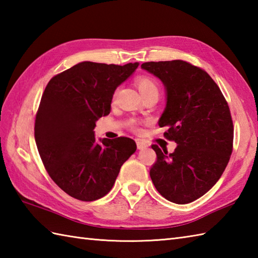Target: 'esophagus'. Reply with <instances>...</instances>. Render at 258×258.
Returning <instances> with one entry per match:
<instances>
[{"label":"esophagus","mask_w":258,"mask_h":258,"mask_svg":"<svg viewBox=\"0 0 258 258\" xmlns=\"http://www.w3.org/2000/svg\"><path fill=\"white\" fill-rule=\"evenodd\" d=\"M136 145H138V149L139 150H143V149H145V147L147 146L143 141H141V140H138L136 141Z\"/></svg>","instance_id":"esophagus-1"}]
</instances>
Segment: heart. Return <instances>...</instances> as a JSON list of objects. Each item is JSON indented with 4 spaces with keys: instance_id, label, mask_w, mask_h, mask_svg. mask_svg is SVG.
<instances>
[{
    "instance_id": "heart-1",
    "label": "heart",
    "mask_w": 258,
    "mask_h": 258,
    "mask_svg": "<svg viewBox=\"0 0 258 258\" xmlns=\"http://www.w3.org/2000/svg\"><path fill=\"white\" fill-rule=\"evenodd\" d=\"M136 85H138V89L140 90L142 96H144L149 93L156 92L158 93V85L154 79L150 78V76H141L138 80H136ZM128 125L133 130H138L140 122L138 119H130Z\"/></svg>"
}]
</instances>
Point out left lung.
Instances as JSON below:
<instances>
[{"label": "left lung", "mask_w": 258, "mask_h": 258, "mask_svg": "<svg viewBox=\"0 0 258 258\" xmlns=\"http://www.w3.org/2000/svg\"><path fill=\"white\" fill-rule=\"evenodd\" d=\"M142 69L166 87V108L160 118L173 153L152 145L157 160L150 169L163 197L187 204L210 190L225 171L233 152L234 125L220 87L201 68L182 59L146 62Z\"/></svg>", "instance_id": "left-lung-1"}]
</instances>
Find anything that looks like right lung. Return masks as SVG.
Returning a JSON list of instances; mask_svg holds the SVG:
<instances>
[{
    "instance_id": "obj_1",
    "label": "right lung",
    "mask_w": 258,
    "mask_h": 258,
    "mask_svg": "<svg viewBox=\"0 0 258 258\" xmlns=\"http://www.w3.org/2000/svg\"><path fill=\"white\" fill-rule=\"evenodd\" d=\"M138 67L82 62L53 76L45 87L35 116V143L50 177L76 200L105 196L136 151L135 142L124 136L97 143L93 130L109 114L116 87Z\"/></svg>"
}]
</instances>
